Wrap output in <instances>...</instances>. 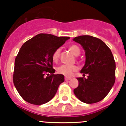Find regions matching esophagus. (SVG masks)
Here are the masks:
<instances>
[{"instance_id":"34e87169","label":"esophagus","mask_w":126,"mask_h":126,"mask_svg":"<svg viewBox=\"0 0 126 126\" xmlns=\"http://www.w3.org/2000/svg\"><path fill=\"white\" fill-rule=\"evenodd\" d=\"M71 79V78H69V77H65V81H68V80Z\"/></svg>"}]
</instances>
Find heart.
I'll list each match as a JSON object with an SVG mask.
<instances>
[{
  "instance_id": "1",
  "label": "heart",
  "mask_w": 126,
  "mask_h": 126,
  "mask_svg": "<svg viewBox=\"0 0 126 126\" xmlns=\"http://www.w3.org/2000/svg\"><path fill=\"white\" fill-rule=\"evenodd\" d=\"M69 50L71 51V52L73 55L78 56L79 55L81 50L78 46L76 45H71L69 47ZM60 53H61V49L57 48L53 52L52 54V61L54 62H57L59 59ZM78 68L76 65H62L57 67V71L59 74H63L64 76L67 77H70L73 75V73L76 71H78Z\"/></svg>"
}]
</instances>
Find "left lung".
I'll use <instances>...</instances> for the list:
<instances>
[{"mask_svg":"<svg viewBox=\"0 0 126 126\" xmlns=\"http://www.w3.org/2000/svg\"><path fill=\"white\" fill-rule=\"evenodd\" d=\"M73 40L85 51L86 61L81 73L87 78H77L78 86L74 90L76 97L86 103L102 100L112 89L115 81V62L107 45L96 37L83 35Z\"/></svg>","mask_w":126,"mask_h":126,"instance_id":"1","label":"left lung"}]
</instances>
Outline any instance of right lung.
Wrapping results in <instances>:
<instances>
[{"label": "right lung", "instance_id": "obj_1", "mask_svg": "<svg viewBox=\"0 0 126 126\" xmlns=\"http://www.w3.org/2000/svg\"><path fill=\"white\" fill-rule=\"evenodd\" d=\"M69 38L40 33L22 45L15 59L13 82L26 102L42 105L55 96L64 76L54 74L52 54Z\"/></svg>", "mask_w": 126, "mask_h": 126}]
</instances>
